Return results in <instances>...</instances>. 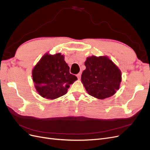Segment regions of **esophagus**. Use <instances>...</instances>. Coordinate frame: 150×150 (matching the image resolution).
I'll list each match as a JSON object with an SVG mask.
<instances>
[{
	"mask_svg": "<svg viewBox=\"0 0 150 150\" xmlns=\"http://www.w3.org/2000/svg\"><path fill=\"white\" fill-rule=\"evenodd\" d=\"M76 76H77V78H78V79H80L81 77V73H78Z\"/></svg>",
	"mask_w": 150,
	"mask_h": 150,
	"instance_id": "esophagus-1",
	"label": "esophagus"
}]
</instances>
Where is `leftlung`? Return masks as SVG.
Here are the masks:
<instances>
[{"label": "left lung", "mask_w": 150, "mask_h": 150, "mask_svg": "<svg viewBox=\"0 0 150 150\" xmlns=\"http://www.w3.org/2000/svg\"><path fill=\"white\" fill-rule=\"evenodd\" d=\"M84 64L86 68L81 75V82L91 96L103 99L119 89L121 72L107 56L88 57Z\"/></svg>", "instance_id": "8db88e82"}]
</instances>
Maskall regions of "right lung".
<instances>
[{"instance_id":"obj_1","label":"right lung","mask_w":150,"mask_h":150,"mask_svg":"<svg viewBox=\"0 0 150 150\" xmlns=\"http://www.w3.org/2000/svg\"><path fill=\"white\" fill-rule=\"evenodd\" d=\"M32 74L36 91L49 99L66 94L70 85L78 79L70 74L69 67L61 53L45 54L34 67Z\"/></svg>"}]
</instances>
